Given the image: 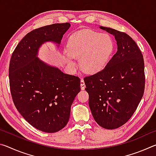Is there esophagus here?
<instances>
[{"instance_id": "1", "label": "esophagus", "mask_w": 156, "mask_h": 156, "mask_svg": "<svg viewBox=\"0 0 156 156\" xmlns=\"http://www.w3.org/2000/svg\"><path fill=\"white\" fill-rule=\"evenodd\" d=\"M80 87H81V89H83V90H84V88H85V84H84L83 79H81L80 80Z\"/></svg>"}]
</instances>
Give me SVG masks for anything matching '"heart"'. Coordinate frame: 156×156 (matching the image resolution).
Returning <instances> with one entry per match:
<instances>
[{
  "label": "heart",
  "mask_w": 156,
  "mask_h": 156,
  "mask_svg": "<svg viewBox=\"0 0 156 156\" xmlns=\"http://www.w3.org/2000/svg\"><path fill=\"white\" fill-rule=\"evenodd\" d=\"M65 53L66 61L76 65L75 58H80L82 70L85 73H97L106 65L113 50V42L109 35L84 30L71 36Z\"/></svg>",
  "instance_id": "1"
}]
</instances>
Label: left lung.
Instances as JSON below:
<instances>
[{"label": "left lung", "instance_id": "8db88e82", "mask_svg": "<svg viewBox=\"0 0 156 156\" xmlns=\"http://www.w3.org/2000/svg\"><path fill=\"white\" fill-rule=\"evenodd\" d=\"M100 28L115 36L118 51L102 70L84 77V81L95 121L102 128L115 129L130 119L143 96L144 58L128 34Z\"/></svg>", "mask_w": 156, "mask_h": 156}]
</instances>
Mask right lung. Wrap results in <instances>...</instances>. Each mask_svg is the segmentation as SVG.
<instances>
[{
	"label": "right lung",
	"instance_id": "1",
	"mask_svg": "<svg viewBox=\"0 0 156 156\" xmlns=\"http://www.w3.org/2000/svg\"><path fill=\"white\" fill-rule=\"evenodd\" d=\"M70 27L56 23L29 32L13 51L9 67V87L16 108L34 127L46 133L61 130L69 119L80 79L50 67L37 58L47 41L60 43Z\"/></svg>",
	"mask_w": 156,
	"mask_h": 156
}]
</instances>
